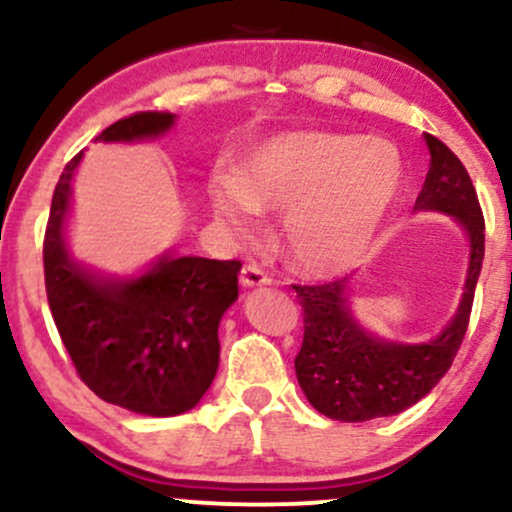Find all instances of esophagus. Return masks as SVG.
I'll list each match as a JSON object with an SVG mask.
<instances>
[{"label": "esophagus", "mask_w": 512, "mask_h": 512, "mask_svg": "<svg viewBox=\"0 0 512 512\" xmlns=\"http://www.w3.org/2000/svg\"><path fill=\"white\" fill-rule=\"evenodd\" d=\"M269 274L264 272L262 267H257V264H243V269H240V284L243 286H264L269 284Z\"/></svg>", "instance_id": "obj_1"}]
</instances>
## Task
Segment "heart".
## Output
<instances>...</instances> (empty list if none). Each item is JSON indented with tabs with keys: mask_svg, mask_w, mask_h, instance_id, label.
<instances>
[{
	"mask_svg": "<svg viewBox=\"0 0 512 512\" xmlns=\"http://www.w3.org/2000/svg\"><path fill=\"white\" fill-rule=\"evenodd\" d=\"M404 185V158L385 139L296 129L257 144L238 175L214 178L211 209L238 236L257 209H284L289 255L315 274H337L366 255Z\"/></svg>",
	"mask_w": 512,
	"mask_h": 512,
	"instance_id": "1",
	"label": "heart"
}]
</instances>
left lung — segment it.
<instances>
[{
  "instance_id": "left-lung-1",
  "label": "left lung",
  "mask_w": 512,
  "mask_h": 512,
  "mask_svg": "<svg viewBox=\"0 0 512 512\" xmlns=\"http://www.w3.org/2000/svg\"><path fill=\"white\" fill-rule=\"evenodd\" d=\"M431 168L414 209L455 216L469 236V272L450 325L428 344H390L356 325L346 305L349 279L293 284L303 308V344L296 356L298 385L320 414L337 421H370L409 409L448 373L472 315L484 260V214L467 168L433 134H424Z\"/></svg>"
}]
</instances>
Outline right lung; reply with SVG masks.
I'll return each mask as SVG.
<instances>
[{"mask_svg": "<svg viewBox=\"0 0 512 512\" xmlns=\"http://www.w3.org/2000/svg\"><path fill=\"white\" fill-rule=\"evenodd\" d=\"M173 113L146 110L103 129L101 142L156 137ZM84 151L64 166L43 240L52 320L76 375L105 402L137 414L175 416L192 409L219 368V322L238 298V260L163 257L129 281H103L69 260L62 223L72 175Z\"/></svg>", "mask_w": 512, "mask_h": 512, "instance_id": "right-lung-1", "label": "right lung"}]
</instances>
